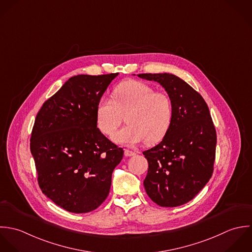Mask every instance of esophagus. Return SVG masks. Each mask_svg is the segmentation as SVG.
<instances>
[{
    "label": "esophagus",
    "instance_id": "34e87169",
    "mask_svg": "<svg viewBox=\"0 0 252 252\" xmlns=\"http://www.w3.org/2000/svg\"><path fill=\"white\" fill-rule=\"evenodd\" d=\"M136 153L134 151H131V150H126L125 151V156L126 157H132V156H134Z\"/></svg>",
    "mask_w": 252,
    "mask_h": 252
}]
</instances>
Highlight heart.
Returning <instances> with one entry per match:
<instances>
[{
    "mask_svg": "<svg viewBox=\"0 0 252 252\" xmlns=\"http://www.w3.org/2000/svg\"><path fill=\"white\" fill-rule=\"evenodd\" d=\"M127 126L114 135V140L126 146L143 141L155 144L166 134L172 120V104L165 94L156 93L150 86L138 81L118 85L113 98H101L96 119L101 131L112 135L125 120Z\"/></svg>",
    "mask_w": 252,
    "mask_h": 252,
    "instance_id": "1",
    "label": "heart"
}]
</instances>
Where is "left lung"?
<instances>
[{
  "instance_id": "left-lung-1",
  "label": "left lung",
  "mask_w": 252,
  "mask_h": 252,
  "mask_svg": "<svg viewBox=\"0 0 252 252\" xmlns=\"http://www.w3.org/2000/svg\"><path fill=\"white\" fill-rule=\"evenodd\" d=\"M158 83L172 104V120L161 142L143 155L149 168L143 182L152 201L164 207L193 200L209 181L215 159L216 130L201 94L169 73L139 74Z\"/></svg>"
}]
</instances>
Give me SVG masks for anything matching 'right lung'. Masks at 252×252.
Segmentation results:
<instances>
[{"label": "right lung", "instance_id": "add662e5", "mask_svg": "<svg viewBox=\"0 0 252 252\" xmlns=\"http://www.w3.org/2000/svg\"><path fill=\"white\" fill-rule=\"evenodd\" d=\"M119 75L70 78L37 114L30 150L42 192L69 212L87 213L109 195L124 150L97 128L96 109Z\"/></svg>", "mask_w": 252, "mask_h": 252}]
</instances>
